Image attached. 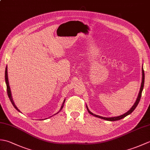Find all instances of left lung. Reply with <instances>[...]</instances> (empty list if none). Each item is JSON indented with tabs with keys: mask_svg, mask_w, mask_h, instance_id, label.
Here are the masks:
<instances>
[{
	"mask_svg": "<svg viewBox=\"0 0 150 150\" xmlns=\"http://www.w3.org/2000/svg\"><path fill=\"white\" fill-rule=\"evenodd\" d=\"M144 69H143V68H142V83H141V89H140V91H139V95H138V97L137 98V100L135 101V104H133V106L132 107L131 109H130L128 111H127V112L126 113H124L123 115H120V116H118V117H110V118H107V117H100L99 115H97L95 114H93V113H91V111L88 110V107L86 106L87 108V110L88 111V112L90 113L91 115H93L95 117H98V118H100V119H104V120H110V121H115V120H119L120 119H123V118H124L125 117H126L127 115H128L131 114L133 111H134V110L136 108V107L137 106V105L139 103L140 100H141V95H142V91L143 90V88H144Z\"/></svg>",
	"mask_w": 150,
	"mask_h": 150,
	"instance_id": "obj_1",
	"label": "left lung"
}]
</instances>
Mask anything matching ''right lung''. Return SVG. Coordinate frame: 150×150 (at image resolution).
I'll use <instances>...</instances> for the list:
<instances>
[{
  "instance_id": "add662e5",
  "label": "right lung",
  "mask_w": 150,
  "mask_h": 150,
  "mask_svg": "<svg viewBox=\"0 0 150 150\" xmlns=\"http://www.w3.org/2000/svg\"><path fill=\"white\" fill-rule=\"evenodd\" d=\"M5 81H6V86H7V93H8V97H9V100H10L11 103H12V104H13V106L15 107V109L17 110H18V111H19V110H18V108H17V106H15V103H14L13 100V98H12V97H11V90H10V88H9V82H8V71H7V66H6V71H5ZM64 102H65V100H64L63 104H64ZM63 104H62V106L61 108H60V110H61L62 109V108H63V106H63Z\"/></svg>"
}]
</instances>
